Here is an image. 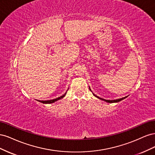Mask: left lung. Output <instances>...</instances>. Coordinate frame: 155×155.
Instances as JSON below:
<instances>
[{
  "mask_svg": "<svg viewBox=\"0 0 155 155\" xmlns=\"http://www.w3.org/2000/svg\"><path fill=\"white\" fill-rule=\"evenodd\" d=\"M89 89H90V90H91L90 87H89ZM93 95H94V96H96V97H97V98H99V99H100V100H104V101H107V102H108V103H116V102H119V101H121V100H122L125 99V97H127V96H126V97H122V98H120V99H118V100H105V99H103V98L99 97H98V96H96L95 94H93Z\"/></svg>",
  "mask_w": 155,
  "mask_h": 155,
  "instance_id": "8db88e82",
  "label": "left lung"
}]
</instances>
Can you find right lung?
I'll use <instances>...</instances> for the list:
<instances>
[{
    "label": "right lung",
    "instance_id": "obj_1",
    "mask_svg": "<svg viewBox=\"0 0 155 155\" xmlns=\"http://www.w3.org/2000/svg\"><path fill=\"white\" fill-rule=\"evenodd\" d=\"M66 94H67V92L65 93V94H63V96H60V97H58V98H56V99L51 100H47V101H39H39H40V102H41V103H43V104H52V103H54V102H55V101H58V100H60V99H61V98H63Z\"/></svg>",
    "mask_w": 155,
    "mask_h": 155
}]
</instances>
